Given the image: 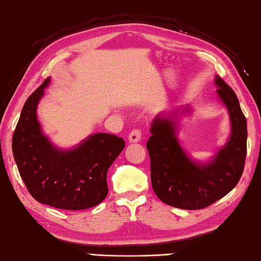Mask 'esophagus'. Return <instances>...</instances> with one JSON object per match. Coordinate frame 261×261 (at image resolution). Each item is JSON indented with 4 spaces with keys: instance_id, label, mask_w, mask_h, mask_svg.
<instances>
[{
    "instance_id": "34e87169",
    "label": "esophagus",
    "mask_w": 261,
    "mask_h": 261,
    "mask_svg": "<svg viewBox=\"0 0 261 261\" xmlns=\"http://www.w3.org/2000/svg\"><path fill=\"white\" fill-rule=\"evenodd\" d=\"M142 132L140 129H133L128 135V142L129 143H138L141 141Z\"/></svg>"
}]
</instances>
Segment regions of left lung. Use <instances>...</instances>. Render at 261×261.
Returning <instances> with one entry per match:
<instances>
[{"mask_svg": "<svg viewBox=\"0 0 261 261\" xmlns=\"http://www.w3.org/2000/svg\"><path fill=\"white\" fill-rule=\"evenodd\" d=\"M219 99L227 107L231 133L227 143L210 162L193 161L177 140V111L158 115L150 124L146 147L150 181L159 199L171 206L199 210L211 205L232 190L242 175L247 155V120L234 91L219 76ZM183 112H190L189 107Z\"/></svg>", "mask_w": 261, "mask_h": 261, "instance_id": "obj_1", "label": "left lung"}]
</instances>
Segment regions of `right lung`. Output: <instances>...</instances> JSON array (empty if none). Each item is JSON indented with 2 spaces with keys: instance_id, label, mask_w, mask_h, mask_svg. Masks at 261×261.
Masks as SVG:
<instances>
[{
  "instance_id": "obj_1",
  "label": "right lung",
  "mask_w": 261,
  "mask_h": 261,
  "mask_svg": "<svg viewBox=\"0 0 261 261\" xmlns=\"http://www.w3.org/2000/svg\"><path fill=\"white\" fill-rule=\"evenodd\" d=\"M50 77L28 98L12 138V150L29 192L40 203L63 210H85L107 196V171L125 147L121 137L96 133L76 147L58 148L42 132L39 101Z\"/></svg>"
}]
</instances>
